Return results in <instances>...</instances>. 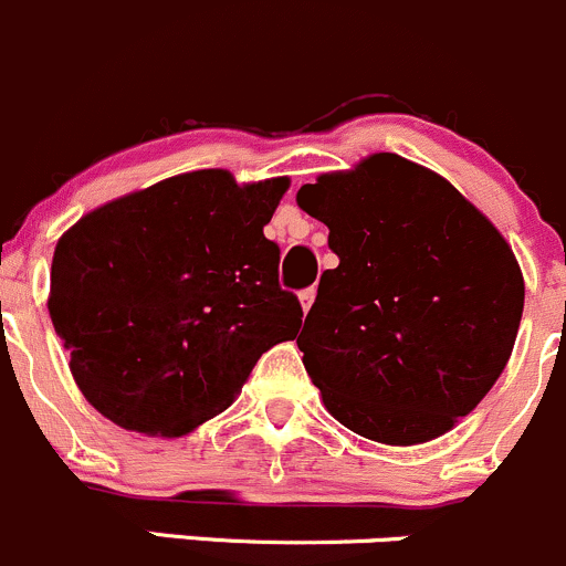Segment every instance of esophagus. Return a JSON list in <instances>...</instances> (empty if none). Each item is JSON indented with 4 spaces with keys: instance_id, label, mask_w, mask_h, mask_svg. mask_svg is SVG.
I'll list each match as a JSON object with an SVG mask.
<instances>
[{
    "instance_id": "34e87169",
    "label": "esophagus",
    "mask_w": 566,
    "mask_h": 566,
    "mask_svg": "<svg viewBox=\"0 0 566 566\" xmlns=\"http://www.w3.org/2000/svg\"><path fill=\"white\" fill-rule=\"evenodd\" d=\"M313 300H316V289H305V291H300V302H302V311H311V305H313Z\"/></svg>"
}]
</instances>
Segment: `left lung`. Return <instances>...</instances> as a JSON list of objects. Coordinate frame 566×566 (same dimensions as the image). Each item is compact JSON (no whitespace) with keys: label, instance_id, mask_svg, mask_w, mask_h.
Wrapping results in <instances>:
<instances>
[{"label":"left lung","instance_id":"1","mask_svg":"<svg viewBox=\"0 0 566 566\" xmlns=\"http://www.w3.org/2000/svg\"><path fill=\"white\" fill-rule=\"evenodd\" d=\"M340 259L296 346L326 411L378 444L439 439L506 368L523 275L496 226L430 168L378 153L302 185Z\"/></svg>","mask_w":566,"mask_h":566}]
</instances>
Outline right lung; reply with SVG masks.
<instances>
[{
	"instance_id": "right-lung-1",
	"label": "right lung",
	"mask_w": 566,
	"mask_h": 566,
	"mask_svg": "<svg viewBox=\"0 0 566 566\" xmlns=\"http://www.w3.org/2000/svg\"><path fill=\"white\" fill-rule=\"evenodd\" d=\"M289 177L237 185L179 174L84 214L51 264L49 313L70 373L103 417L147 436L190 433L234 403L302 307L264 237Z\"/></svg>"
}]
</instances>
